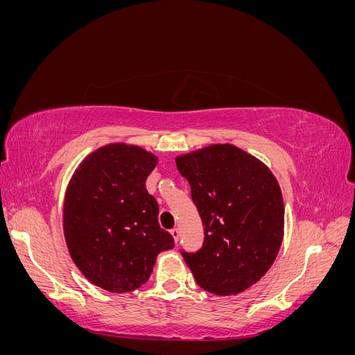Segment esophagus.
I'll use <instances>...</instances> for the list:
<instances>
[{
	"instance_id": "esophagus-1",
	"label": "esophagus",
	"mask_w": 355,
	"mask_h": 355,
	"mask_svg": "<svg viewBox=\"0 0 355 355\" xmlns=\"http://www.w3.org/2000/svg\"><path fill=\"white\" fill-rule=\"evenodd\" d=\"M170 234H171V237L175 239V241L178 243V240H179V230H178V228H173V230L170 231Z\"/></svg>"
}]
</instances>
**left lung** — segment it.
I'll return each instance as SVG.
<instances>
[{"mask_svg":"<svg viewBox=\"0 0 355 355\" xmlns=\"http://www.w3.org/2000/svg\"><path fill=\"white\" fill-rule=\"evenodd\" d=\"M204 227L201 250L182 253L200 287L239 295L268 272L284 237L280 184L259 158L232 144L178 155Z\"/></svg>","mask_w":355,"mask_h":355,"instance_id":"8db88e82","label":"left lung"}]
</instances>
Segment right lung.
Segmentation results:
<instances>
[{
  "label": "right lung",
  "instance_id": "add662e5",
  "mask_svg": "<svg viewBox=\"0 0 355 355\" xmlns=\"http://www.w3.org/2000/svg\"><path fill=\"white\" fill-rule=\"evenodd\" d=\"M157 164L142 146L112 142L85 157L68 182L62 210L68 252L92 284L111 293L145 284L158 253L175 247L145 187Z\"/></svg>",
  "mask_w": 355,
  "mask_h": 355
}]
</instances>
